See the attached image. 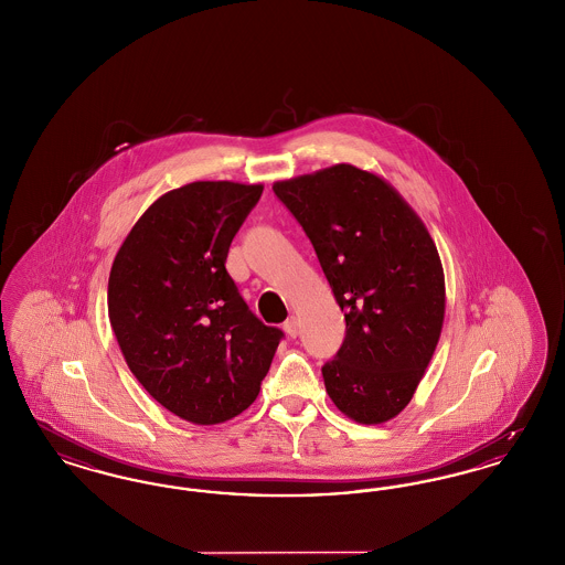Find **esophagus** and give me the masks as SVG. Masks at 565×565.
Masks as SVG:
<instances>
[{"label":"esophagus","mask_w":565,"mask_h":565,"mask_svg":"<svg viewBox=\"0 0 565 565\" xmlns=\"http://www.w3.org/2000/svg\"><path fill=\"white\" fill-rule=\"evenodd\" d=\"M284 330H286V334H288V337H296V334H298V319H296V317H288V319H286V323H284Z\"/></svg>","instance_id":"obj_1"}]
</instances>
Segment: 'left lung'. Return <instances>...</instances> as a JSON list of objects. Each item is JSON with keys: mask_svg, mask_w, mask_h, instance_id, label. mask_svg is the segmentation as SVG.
I'll list each match as a JSON object with an SVG mask.
<instances>
[{"mask_svg": "<svg viewBox=\"0 0 565 565\" xmlns=\"http://www.w3.org/2000/svg\"><path fill=\"white\" fill-rule=\"evenodd\" d=\"M316 248L347 337L321 367L344 416L383 425L409 404L441 337L446 277L420 216L351 163L273 184Z\"/></svg>", "mask_w": 565, "mask_h": 565, "instance_id": "obj_1", "label": "left lung"}]
</instances>
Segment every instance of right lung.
<instances>
[{
  "instance_id": "obj_1",
  "label": "right lung",
  "mask_w": 565,
  "mask_h": 565,
  "mask_svg": "<svg viewBox=\"0 0 565 565\" xmlns=\"http://www.w3.org/2000/svg\"><path fill=\"white\" fill-rule=\"evenodd\" d=\"M263 184L189 182L130 228L109 275V321L130 372L193 425L235 418L258 397L284 337L226 273L228 246Z\"/></svg>"
}]
</instances>
